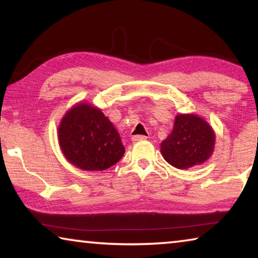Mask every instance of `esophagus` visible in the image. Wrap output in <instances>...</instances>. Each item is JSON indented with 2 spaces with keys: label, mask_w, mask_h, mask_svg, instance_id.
<instances>
[{
  "label": "esophagus",
  "mask_w": 258,
  "mask_h": 258,
  "mask_svg": "<svg viewBox=\"0 0 258 258\" xmlns=\"http://www.w3.org/2000/svg\"><path fill=\"white\" fill-rule=\"evenodd\" d=\"M148 137L146 135H133L132 137V141L137 142V141H142V140H147Z\"/></svg>",
  "instance_id": "obj_1"
}]
</instances>
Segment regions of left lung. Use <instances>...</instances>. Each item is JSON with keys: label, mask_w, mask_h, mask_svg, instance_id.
<instances>
[{"label": "left lung", "mask_w": 258, "mask_h": 258, "mask_svg": "<svg viewBox=\"0 0 258 258\" xmlns=\"http://www.w3.org/2000/svg\"><path fill=\"white\" fill-rule=\"evenodd\" d=\"M215 131L196 113L176 115L171 134L160 143V151L169 165L191 168L209 159L215 149Z\"/></svg>", "instance_id": "1"}]
</instances>
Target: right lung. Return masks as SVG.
Instances as JSON below:
<instances>
[{"label": "right lung", "instance_id": "obj_1", "mask_svg": "<svg viewBox=\"0 0 258 258\" xmlns=\"http://www.w3.org/2000/svg\"><path fill=\"white\" fill-rule=\"evenodd\" d=\"M60 149L69 163L87 172L104 171L125 152L118 131L102 110L80 101L66 111L58 126Z\"/></svg>", "mask_w": 258, "mask_h": 258}]
</instances>
